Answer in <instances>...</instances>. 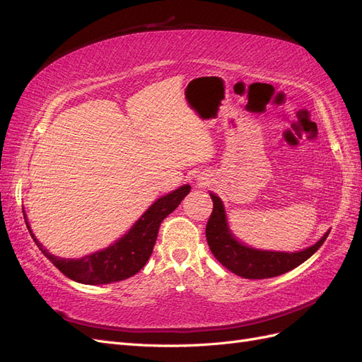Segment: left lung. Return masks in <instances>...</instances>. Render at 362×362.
I'll return each mask as SVG.
<instances>
[{
    "label": "left lung",
    "mask_w": 362,
    "mask_h": 362,
    "mask_svg": "<svg viewBox=\"0 0 362 362\" xmlns=\"http://www.w3.org/2000/svg\"><path fill=\"white\" fill-rule=\"evenodd\" d=\"M213 213L208 218L205 235L208 246L218 262L229 272L247 279H266L279 276L300 266L319 249L329 235L327 231L315 245L299 252H272L245 246L231 234L226 222L225 208L218 196L210 193Z\"/></svg>",
    "instance_id": "8db88e82"
}]
</instances>
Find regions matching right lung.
<instances>
[{"label": "right lung", "instance_id": "obj_1", "mask_svg": "<svg viewBox=\"0 0 362 362\" xmlns=\"http://www.w3.org/2000/svg\"><path fill=\"white\" fill-rule=\"evenodd\" d=\"M190 189V185L184 184L182 187L175 192L161 196L116 243L78 259H66L51 255V252H48L37 242L27 221L25 223L31 238L35 240L42 254L64 276L80 284H89V286L117 282L136 275L140 269H144L152 254V249H154L161 222L181 204V201L189 194Z\"/></svg>", "mask_w": 362, "mask_h": 362}]
</instances>
